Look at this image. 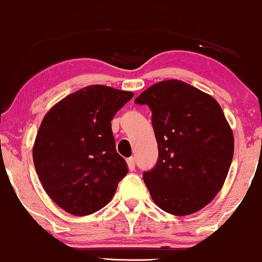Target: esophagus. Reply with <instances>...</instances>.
Segmentation results:
<instances>
[{"label":"esophagus","mask_w":262,"mask_h":262,"mask_svg":"<svg viewBox=\"0 0 262 262\" xmlns=\"http://www.w3.org/2000/svg\"><path fill=\"white\" fill-rule=\"evenodd\" d=\"M127 162V166H128V169H130L131 171L135 170L136 168V162H135V157H128V159L126 160Z\"/></svg>","instance_id":"1"}]
</instances>
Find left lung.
<instances>
[{
    "instance_id": "1",
    "label": "left lung",
    "mask_w": 262,
    "mask_h": 262,
    "mask_svg": "<svg viewBox=\"0 0 262 262\" xmlns=\"http://www.w3.org/2000/svg\"><path fill=\"white\" fill-rule=\"evenodd\" d=\"M151 111L159 159L143 173L157 206L175 216L194 213L221 191L232 156L234 136L220 103L179 80L145 89L135 100Z\"/></svg>"
}]
</instances>
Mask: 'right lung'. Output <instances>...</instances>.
<instances>
[{"instance_id":"right-lung-1","label":"right lung","mask_w":262,"mask_h":262,"mask_svg":"<svg viewBox=\"0 0 262 262\" xmlns=\"http://www.w3.org/2000/svg\"><path fill=\"white\" fill-rule=\"evenodd\" d=\"M134 93L88 85L52 107L33 146L39 180L50 198L75 216L111 202L127 164L117 152L111 121Z\"/></svg>"}]
</instances>
